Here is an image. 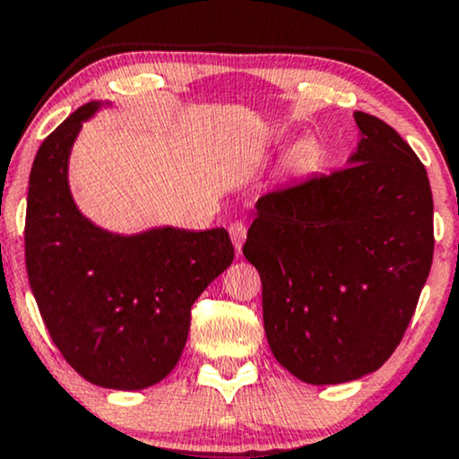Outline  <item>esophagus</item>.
<instances>
[{
    "label": "esophagus",
    "instance_id": "obj_1",
    "mask_svg": "<svg viewBox=\"0 0 459 459\" xmlns=\"http://www.w3.org/2000/svg\"><path fill=\"white\" fill-rule=\"evenodd\" d=\"M229 233H230V239H233V246H235V249H237V252H241L243 241H246V237H247V229H246V224H243V222H239V220H237V222H233V224L229 226Z\"/></svg>",
    "mask_w": 459,
    "mask_h": 459
}]
</instances>
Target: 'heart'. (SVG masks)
Returning a JSON list of instances; mask_svg holds the SVG:
<instances>
[{"label":"heart","mask_w":459,"mask_h":459,"mask_svg":"<svg viewBox=\"0 0 459 459\" xmlns=\"http://www.w3.org/2000/svg\"><path fill=\"white\" fill-rule=\"evenodd\" d=\"M310 157V144H302L300 149L296 151V161H307Z\"/></svg>","instance_id":"b5f03b06"}]
</instances>
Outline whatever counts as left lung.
<instances>
[{"label":"left lung","mask_w":459,"mask_h":459,"mask_svg":"<svg viewBox=\"0 0 459 459\" xmlns=\"http://www.w3.org/2000/svg\"><path fill=\"white\" fill-rule=\"evenodd\" d=\"M348 168L262 195L243 255L262 279L274 359L307 384L380 369L399 346L435 249L426 168L374 115Z\"/></svg>","instance_id":"1"}]
</instances>
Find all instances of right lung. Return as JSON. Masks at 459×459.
Listing matches in <instances>:
<instances>
[{
	"label": "right lung",
	"mask_w": 459,
	"mask_h": 459,
	"mask_svg": "<svg viewBox=\"0 0 459 459\" xmlns=\"http://www.w3.org/2000/svg\"><path fill=\"white\" fill-rule=\"evenodd\" d=\"M105 105L79 107L41 143L29 176L24 260L65 361L96 386L143 390L176 368L191 307L235 249L224 229L115 235L77 210L69 155L83 121Z\"/></svg>",
	"instance_id": "1"
}]
</instances>
